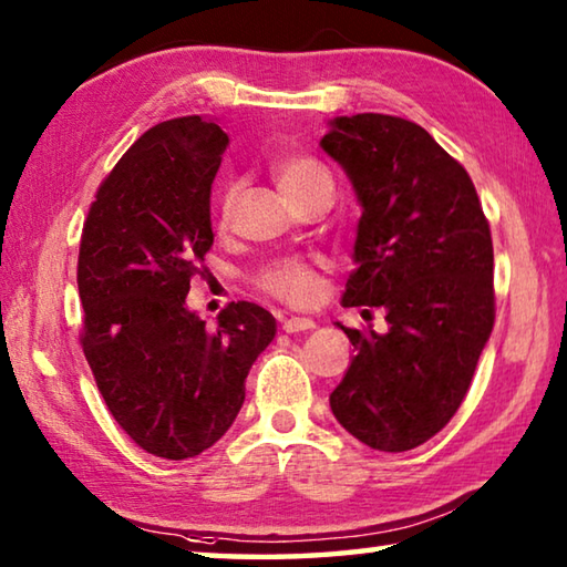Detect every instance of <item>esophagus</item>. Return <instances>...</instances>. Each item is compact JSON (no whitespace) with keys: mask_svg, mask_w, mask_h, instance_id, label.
<instances>
[{"mask_svg":"<svg viewBox=\"0 0 567 567\" xmlns=\"http://www.w3.org/2000/svg\"><path fill=\"white\" fill-rule=\"evenodd\" d=\"M315 328V320L310 318H290L282 322V330L285 332H305V330H312Z\"/></svg>","mask_w":567,"mask_h":567,"instance_id":"esophagus-1","label":"esophagus"}]
</instances>
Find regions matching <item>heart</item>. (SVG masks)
<instances>
[{
    "mask_svg": "<svg viewBox=\"0 0 567 567\" xmlns=\"http://www.w3.org/2000/svg\"><path fill=\"white\" fill-rule=\"evenodd\" d=\"M272 177L282 195L295 207H300L305 199L315 195L332 197V177L318 162L302 152H290L272 162ZM237 182H229L219 197V225L227 223L233 205L237 199ZM257 290L265 292L272 300H280L290 307H312L322 297V260L320 257H285L275 260L255 277Z\"/></svg>",
    "mask_w": 567,
    "mask_h": 567,
    "instance_id": "b5f03b06",
    "label": "heart"
}]
</instances>
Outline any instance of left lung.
I'll return each instance as SVG.
<instances>
[{
    "instance_id": "1",
    "label": "left lung",
    "mask_w": 567,
    "mask_h": 567,
    "mask_svg": "<svg viewBox=\"0 0 567 567\" xmlns=\"http://www.w3.org/2000/svg\"><path fill=\"white\" fill-rule=\"evenodd\" d=\"M320 145L362 205L342 305L382 307L390 324H340L354 358L330 408L360 443L405 453L453 420L493 332L491 225L465 167L415 122L334 117Z\"/></svg>"
}]
</instances>
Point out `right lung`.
Instances as JSON below:
<instances>
[{
    "label": "right lung",
    "mask_w": 567,
    "mask_h": 567,
    "mask_svg": "<svg viewBox=\"0 0 567 567\" xmlns=\"http://www.w3.org/2000/svg\"><path fill=\"white\" fill-rule=\"evenodd\" d=\"M229 137L217 120L147 130L102 179L82 227L80 342L117 425L145 453L195 457L233 425L275 318L229 302L217 328L185 307L215 243L209 189Z\"/></svg>",
    "instance_id": "obj_1"
}]
</instances>
